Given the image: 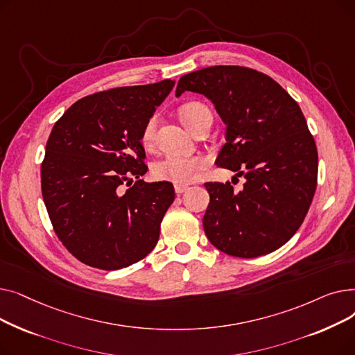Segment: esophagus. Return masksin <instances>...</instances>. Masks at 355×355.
<instances>
[{"mask_svg": "<svg viewBox=\"0 0 355 355\" xmlns=\"http://www.w3.org/2000/svg\"><path fill=\"white\" fill-rule=\"evenodd\" d=\"M174 190H175V193L180 196V194H182V193H185L189 190V187L187 185H181V184H175L174 185Z\"/></svg>", "mask_w": 355, "mask_h": 355, "instance_id": "esophagus-1", "label": "esophagus"}]
</instances>
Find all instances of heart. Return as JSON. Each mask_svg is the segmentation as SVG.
<instances>
[{
  "mask_svg": "<svg viewBox=\"0 0 355 355\" xmlns=\"http://www.w3.org/2000/svg\"><path fill=\"white\" fill-rule=\"evenodd\" d=\"M182 122L191 130L204 119L213 118L210 107L202 102H189L180 109ZM158 126V116H149L142 128L141 141L145 146H151L155 139V132ZM207 159L201 155H178L170 154L154 164L153 173L157 180L170 181L174 184H190L197 175L206 170Z\"/></svg>",
  "mask_w": 355,
  "mask_h": 355,
  "instance_id": "obj_1",
  "label": "heart"
}]
</instances>
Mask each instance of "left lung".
I'll return each mask as SVG.
<instances>
[{
    "label": "left lung",
    "mask_w": 355,
    "mask_h": 355,
    "mask_svg": "<svg viewBox=\"0 0 355 355\" xmlns=\"http://www.w3.org/2000/svg\"><path fill=\"white\" fill-rule=\"evenodd\" d=\"M202 93L227 125L217 166L246 178L204 187L210 204L202 218L211 245L252 259L269 254L301 227L318 180V151L300 105L268 74L243 66H211L178 80L175 95Z\"/></svg>",
    "instance_id": "8db88e82"
}]
</instances>
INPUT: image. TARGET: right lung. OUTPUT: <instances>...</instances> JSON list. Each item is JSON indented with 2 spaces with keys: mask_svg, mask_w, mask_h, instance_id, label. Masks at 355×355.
I'll return each mask as SVG.
<instances>
[{
  "mask_svg": "<svg viewBox=\"0 0 355 355\" xmlns=\"http://www.w3.org/2000/svg\"><path fill=\"white\" fill-rule=\"evenodd\" d=\"M174 83L93 93L54 123L42 162V194L54 233L79 262L118 270L158 243L175 193L171 182L139 180L148 171L141 132Z\"/></svg>",
  "mask_w": 355,
  "mask_h": 355,
  "instance_id": "1",
  "label": "right lung"
}]
</instances>
